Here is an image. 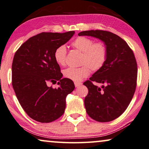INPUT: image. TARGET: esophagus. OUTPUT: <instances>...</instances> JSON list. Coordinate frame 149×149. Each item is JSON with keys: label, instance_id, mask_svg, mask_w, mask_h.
<instances>
[{"label": "esophagus", "instance_id": "esophagus-1", "mask_svg": "<svg viewBox=\"0 0 149 149\" xmlns=\"http://www.w3.org/2000/svg\"><path fill=\"white\" fill-rule=\"evenodd\" d=\"M82 85L81 83H79V82H74V85L76 87H79Z\"/></svg>", "mask_w": 149, "mask_h": 149}]
</instances>
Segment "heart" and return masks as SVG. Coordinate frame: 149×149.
<instances>
[{"instance_id":"heart-1","label":"heart","mask_w":149,"mask_h":149,"mask_svg":"<svg viewBox=\"0 0 149 149\" xmlns=\"http://www.w3.org/2000/svg\"><path fill=\"white\" fill-rule=\"evenodd\" d=\"M72 48L82 53L81 64L79 68L69 67L63 70L64 77L74 81H79L93 72L100 70L105 65L107 59L108 51L106 45L103 42H95L93 39L85 36H79L71 43ZM67 49L64 45L56 48L54 58L60 66L65 65Z\"/></svg>"}]
</instances>
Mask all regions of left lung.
I'll return each mask as SVG.
<instances>
[{"label":"left lung","instance_id":"left-lung-1","mask_svg":"<svg viewBox=\"0 0 149 149\" xmlns=\"http://www.w3.org/2000/svg\"><path fill=\"white\" fill-rule=\"evenodd\" d=\"M78 35L100 39L107 48L105 65L83 83L89 91L84 102L86 111L92 119L111 122L126 111L134 94L138 74L134 54L122 38L110 31L91 30ZM93 81L104 85L100 88Z\"/></svg>","mask_w":149,"mask_h":149}]
</instances>
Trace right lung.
Listing matches in <instances>:
<instances>
[{"mask_svg": "<svg viewBox=\"0 0 149 149\" xmlns=\"http://www.w3.org/2000/svg\"><path fill=\"white\" fill-rule=\"evenodd\" d=\"M74 31L42 32L30 38L15 54L12 85L23 110L36 121L49 123L63 115L66 97L74 89L72 80L64 78L56 62V48L68 42ZM58 81V88L48 87Z\"/></svg>", "mask_w": 149, "mask_h": 149, "instance_id": "right-lung-1", "label": "right lung"}]
</instances>
